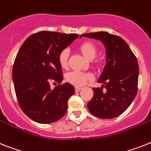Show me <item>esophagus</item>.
I'll list each match as a JSON object with an SVG mask.
<instances>
[{
  "label": "esophagus",
  "mask_w": 151,
  "mask_h": 151,
  "mask_svg": "<svg viewBox=\"0 0 151 151\" xmlns=\"http://www.w3.org/2000/svg\"><path fill=\"white\" fill-rule=\"evenodd\" d=\"M81 87H80V86H75V91L76 92H79L80 90H81Z\"/></svg>",
  "instance_id": "obj_1"
}]
</instances>
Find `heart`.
Instances as JSON below:
<instances>
[{
	"instance_id": "1",
	"label": "heart",
	"mask_w": 151,
	"mask_h": 151,
	"mask_svg": "<svg viewBox=\"0 0 151 151\" xmlns=\"http://www.w3.org/2000/svg\"><path fill=\"white\" fill-rule=\"evenodd\" d=\"M79 49L83 54L85 58L88 60H93L96 55L97 48L93 42L90 41L83 42L79 45ZM70 52L68 48H64L58 54V61L60 66L63 69H66L68 66V57H69ZM93 74L87 72L78 71V70H73L68 72L65 75V80L70 84L76 86H81L84 85L88 81L93 79Z\"/></svg>"
}]
</instances>
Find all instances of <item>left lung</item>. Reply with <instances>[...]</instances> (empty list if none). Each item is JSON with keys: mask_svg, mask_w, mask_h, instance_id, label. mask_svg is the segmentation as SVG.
<instances>
[{"mask_svg": "<svg viewBox=\"0 0 151 151\" xmlns=\"http://www.w3.org/2000/svg\"><path fill=\"white\" fill-rule=\"evenodd\" d=\"M93 38L104 44L106 65L98 83L93 88V96L87 104L90 112L100 119H113L128 108L137 93L139 67L137 58L126 42L107 32L82 34L81 37ZM103 87L107 91L103 92Z\"/></svg>", "mask_w": 151, "mask_h": 151, "instance_id": "8db88e82", "label": "left lung"}]
</instances>
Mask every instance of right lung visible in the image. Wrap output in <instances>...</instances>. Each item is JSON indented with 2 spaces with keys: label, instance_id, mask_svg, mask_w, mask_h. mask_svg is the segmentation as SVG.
I'll return each mask as SVG.
<instances>
[{
  "label": "right lung",
  "instance_id": "right-lung-1",
  "mask_svg": "<svg viewBox=\"0 0 151 151\" xmlns=\"http://www.w3.org/2000/svg\"><path fill=\"white\" fill-rule=\"evenodd\" d=\"M79 37L77 34L41 31L27 38L13 66L12 78L19 106L29 118L41 124L61 119L75 90L69 83L51 89V81L61 83L58 56Z\"/></svg>",
  "mask_w": 151,
  "mask_h": 151
}]
</instances>
